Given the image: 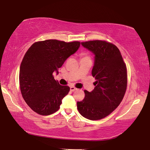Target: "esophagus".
I'll list each match as a JSON object with an SVG mask.
<instances>
[{
  "label": "esophagus",
  "instance_id": "34e87169",
  "mask_svg": "<svg viewBox=\"0 0 150 150\" xmlns=\"http://www.w3.org/2000/svg\"><path fill=\"white\" fill-rule=\"evenodd\" d=\"M70 91H76V90H77V89H76V87H73V86L70 87Z\"/></svg>",
  "mask_w": 150,
  "mask_h": 150
}]
</instances>
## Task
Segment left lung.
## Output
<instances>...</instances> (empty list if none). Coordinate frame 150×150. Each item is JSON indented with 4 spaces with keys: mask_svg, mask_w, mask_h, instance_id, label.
I'll return each instance as SVG.
<instances>
[{
    "mask_svg": "<svg viewBox=\"0 0 150 150\" xmlns=\"http://www.w3.org/2000/svg\"><path fill=\"white\" fill-rule=\"evenodd\" d=\"M81 44L95 55L91 74L96 81L92 91L85 90V98L77 102V108L83 117L98 120L111 114L122 101L127 84V68L114 44L103 40Z\"/></svg>",
    "mask_w": 150,
    "mask_h": 150,
    "instance_id": "obj_1",
    "label": "left lung"
}]
</instances>
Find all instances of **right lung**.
I'll use <instances>...</instances> for the list:
<instances>
[{
	"instance_id": "add662e5",
	"label": "right lung",
	"mask_w": 150,
	"mask_h": 150,
	"mask_svg": "<svg viewBox=\"0 0 150 150\" xmlns=\"http://www.w3.org/2000/svg\"><path fill=\"white\" fill-rule=\"evenodd\" d=\"M80 46L77 41L46 40L35 42L27 51L19 69V85L23 98L34 112L48 115L60 108L70 87L61 86L53 74H58V69Z\"/></svg>"
}]
</instances>
